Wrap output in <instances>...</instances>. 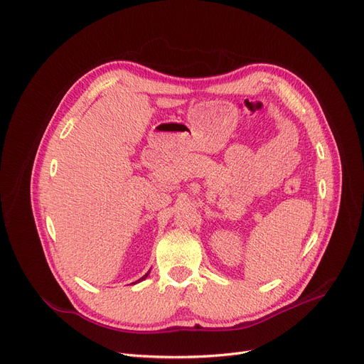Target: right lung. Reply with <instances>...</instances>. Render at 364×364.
<instances>
[{"label": "right lung", "instance_id": "right-lung-1", "mask_svg": "<svg viewBox=\"0 0 364 364\" xmlns=\"http://www.w3.org/2000/svg\"><path fill=\"white\" fill-rule=\"evenodd\" d=\"M149 273H150V270H149V272H147V273H146V274H144V276H143V277H141V279H139V280H137V282H134V284H136V283H139V282H141V280H144V279H146V277H147V276H149Z\"/></svg>", "mask_w": 364, "mask_h": 364}]
</instances>
